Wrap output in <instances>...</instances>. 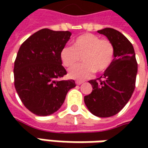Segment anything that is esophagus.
I'll return each mask as SVG.
<instances>
[{
  "label": "esophagus",
  "mask_w": 148,
  "mask_h": 148,
  "mask_svg": "<svg viewBox=\"0 0 148 148\" xmlns=\"http://www.w3.org/2000/svg\"><path fill=\"white\" fill-rule=\"evenodd\" d=\"M82 83H83V82H82V81H77V82H76V84H77V85H78V86H79V85H82Z\"/></svg>",
  "instance_id": "1"
}]
</instances>
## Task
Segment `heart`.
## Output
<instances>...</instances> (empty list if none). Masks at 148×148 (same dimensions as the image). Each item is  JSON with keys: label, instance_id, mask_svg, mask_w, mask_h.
<instances>
[{"label": "heart", "instance_id": "heart-1", "mask_svg": "<svg viewBox=\"0 0 148 148\" xmlns=\"http://www.w3.org/2000/svg\"><path fill=\"white\" fill-rule=\"evenodd\" d=\"M114 47L110 40L87 33L76 38L72 47L62 49L60 58L66 67H71L82 57L84 62L72 67L68 75L75 80H84L95 71L104 73L108 71L114 60Z\"/></svg>", "mask_w": 148, "mask_h": 148}]
</instances>
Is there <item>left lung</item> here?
I'll use <instances>...</instances> for the list:
<instances>
[{
    "instance_id": "1",
    "label": "left lung",
    "mask_w": 148,
    "mask_h": 148,
    "mask_svg": "<svg viewBox=\"0 0 148 148\" xmlns=\"http://www.w3.org/2000/svg\"><path fill=\"white\" fill-rule=\"evenodd\" d=\"M98 33L107 37L114 47V60L110 68L97 82L90 80L92 92L84 97L89 111L95 116L115 115L125 106L134 93L138 63L133 44L123 34L111 28Z\"/></svg>"
}]
</instances>
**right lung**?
<instances>
[{
    "mask_svg": "<svg viewBox=\"0 0 148 148\" xmlns=\"http://www.w3.org/2000/svg\"><path fill=\"white\" fill-rule=\"evenodd\" d=\"M69 31L40 29L20 46L14 61V87L22 103L38 116L57 112L64 103L73 80L59 81L66 74L62 66L61 50L70 39Z\"/></svg>",
    "mask_w": 148,
    "mask_h": 148,
    "instance_id": "add662e5",
    "label": "right lung"
}]
</instances>
